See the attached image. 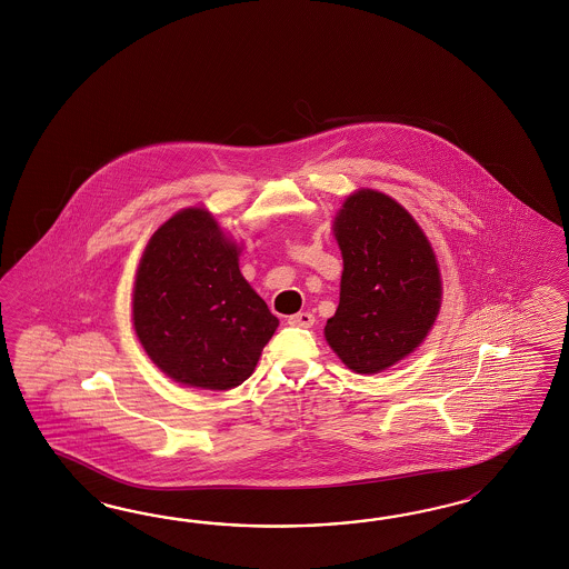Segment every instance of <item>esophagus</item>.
<instances>
[{"label":"esophagus","mask_w":569,"mask_h":569,"mask_svg":"<svg viewBox=\"0 0 569 569\" xmlns=\"http://www.w3.org/2000/svg\"><path fill=\"white\" fill-rule=\"evenodd\" d=\"M313 322H316V318L309 311H299V313H295V316L289 318V325L299 326V328H311Z\"/></svg>","instance_id":"1"}]
</instances>
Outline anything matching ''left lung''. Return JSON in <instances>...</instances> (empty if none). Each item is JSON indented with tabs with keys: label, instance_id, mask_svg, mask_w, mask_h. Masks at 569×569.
<instances>
[{
	"label": "left lung",
	"instance_id": "left-lung-1",
	"mask_svg": "<svg viewBox=\"0 0 569 569\" xmlns=\"http://www.w3.org/2000/svg\"><path fill=\"white\" fill-rule=\"evenodd\" d=\"M332 228L341 299L326 341L349 370L382 372L416 351L439 316L437 256L411 213L372 189L347 197Z\"/></svg>",
	"mask_w": 569,
	"mask_h": 569
}]
</instances>
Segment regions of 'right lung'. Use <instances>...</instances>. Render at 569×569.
Here are the masks:
<instances>
[{
	"label": "right lung",
	"mask_w": 569,
	"mask_h": 569,
	"mask_svg": "<svg viewBox=\"0 0 569 569\" xmlns=\"http://www.w3.org/2000/svg\"><path fill=\"white\" fill-rule=\"evenodd\" d=\"M239 253L203 208L174 213L147 243L132 291L134 332L180 385L239 387L278 328L241 274Z\"/></svg>",
	"instance_id": "1"
}]
</instances>
